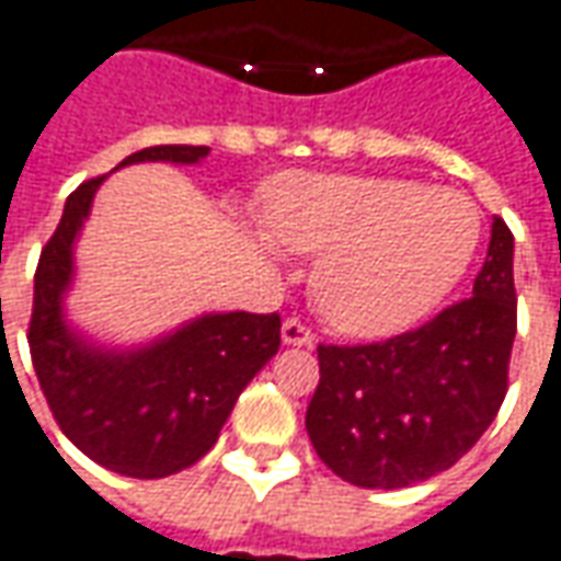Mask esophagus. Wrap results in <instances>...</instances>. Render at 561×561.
Instances as JSON below:
<instances>
[{
    "mask_svg": "<svg viewBox=\"0 0 561 561\" xmlns=\"http://www.w3.org/2000/svg\"><path fill=\"white\" fill-rule=\"evenodd\" d=\"M282 341L291 347H307V344H313V329L304 319L288 317L282 322Z\"/></svg>",
    "mask_w": 561,
    "mask_h": 561,
    "instance_id": "esophagus-1",
    "label": "esophagus"
}]
</instances>
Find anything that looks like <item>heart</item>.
<instances>
[{
  "label": "heart",
  "mask_w": 561,
  "mask_h": 561,
  "mask_svg": "<svg viewBox=\"0 0 561 561\" xmlns=\"http://www.w3.org/2000/svg\"><path fill=\"white\" fill-rule=\"evenodd\" d=\"M270 229L322 254V317L344 335L385 339L428 317L469 273L481 210L456 188L397 176H285L270 188Z\"/></svg>",
  "instance_id": "heart-1"
}]
</instances>
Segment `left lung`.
Returning a JSON list of instances; mask_svg holds the SVG:
<instances>
[{"label":"left lung","instance_id":"left-lung-1","mask_svg":"<svg viewBox=\"0 0 561 561\" xmlns=\"http://www.w3.org/2000/svg\"><path fill=\"white\" fill-rule=\"evenodd\" d=\"M512 232L493 217L472 298L376 344H319L307 435L357 488H407L472 450L510 388L515 341Z\"/></svg>","mask_w":561,"mask_h":561}]
</instances>
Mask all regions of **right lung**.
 I'll return each instance as SVG.
<instances>
[{
	"label": "right lung",
	"mask_w": 561,
	"mask_h": 561,
	"mask_svg": "<svg viewBox=\"0 0 561 561\" xmlns=\"http://www.w3.org/2000/svg\"><path fill=\"white\" fill-rule=\"evenodd\" d=\"M207 146H154L124 164H198ZM121 164V167H124ZM105 176L70 192L33 276L30 357L58 428L99 466L126 478H167L220 437L244 385L279 351V313H207L136 351H107L65 322L73 239Z\"/></svg>",
	"instance_id": "obj_1"
}]
</instances>
